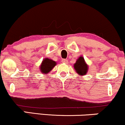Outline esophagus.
<instances>
[{"mask_svg": "<svg viewBox=\"0 0 125 125\" xmlns=\"http://www.w3.org/2000/svg\"><path fill=\"white\" fill-rule=\"evenodd\" d=\"M61 61H62V62L63 63H65V64H67V63L68 62V61L67 60H66V59H62Z\"/></svg>", "mask_w": 125, "mask_h": 125, "instance_id": "1", "label": "esophagus"}]
</instances>
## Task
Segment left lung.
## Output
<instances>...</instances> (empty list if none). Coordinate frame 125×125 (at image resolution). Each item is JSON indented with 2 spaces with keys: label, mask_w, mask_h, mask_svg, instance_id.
Returning <instances> with one entry per match:
<instances>
[{
  "label": "left lung",
  "mask_w": 125,
  "mask_h": 125,
  "mask_svg": "<svg viewBox=\"0 0 125 125\" xmlns=\"http://www.w3.org/2000/svg\"><path fill=\"white\" fill-rule=\"evenodd\" d=\"M74 65L75 71L79 75H84L87 72L88 65L85 62L83 57H80Z\"/></svg>",
  "instance_id": "8db88e82"
}]
</instances>
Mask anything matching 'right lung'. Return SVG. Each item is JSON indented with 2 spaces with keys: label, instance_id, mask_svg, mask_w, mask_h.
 Here are the masks:
<instances>
[{
  "label": "right lung",
  "instance_id": "right-lung-1",
  "mask_svg": "<svg viewBox=\"0 0 125 125\" xmlns=\"http://www.w3.org/2000/svg\"><path fill=\"white\" fill-rule=\"evenodd\" d=\"M56 62L53 60L48 58H45L43 60L41 65L40 67V70L43 73H48L52 69L53 67H55Z\"/></svg>",
  "mask_w": 125,
  "mask_h": 125
}]
</instances>
